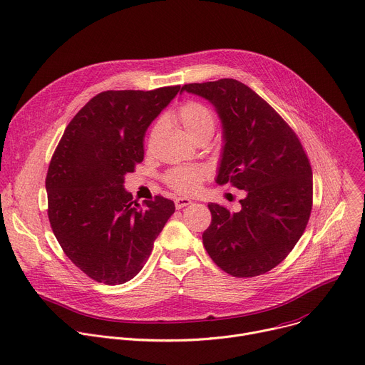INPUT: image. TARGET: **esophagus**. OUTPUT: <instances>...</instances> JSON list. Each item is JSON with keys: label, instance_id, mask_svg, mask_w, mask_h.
<instances>
[{"label": "esophagus", "instance_id": "esophagus-1", "mask_svg": "<svg viewBox=\"0 0 365 365\" xmlns=\"http://www.w3.org/2000/svg\"><path fill=\"white\" fill-rule=\"evenodd\" d=\"M190 202H192V201L189 200V197H176V200H175V205H176L178 210L185 208V207L189 205Z\"/></svg>", "mask_w": 365, "mask_h": 365}]
</instances>
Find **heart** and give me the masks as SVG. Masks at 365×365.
Wrapping results in <instances>:
<instances>
[{"mask_svg": "<svg viewBox=\"0 0 365 365\" xmlns=\"http://www.w3.org/2000/svg\"><path fill=\"white\" fill-rule=\"evenodd\" d=\"M175 118L192 140L202 135H212L215 128V116L212 110L197 101H185L180 103L175 110ZM160 126L161 122H157L153 126L150 141L155 137ZM207 176L208 170L204 165H179V168H173L164 175V182L178 193L187 195L200 189Z\"/></svg>", "mask_w": 365, "mask_h": 365, "instance_id": "heart-1", "label": "heart"}]
</instances>
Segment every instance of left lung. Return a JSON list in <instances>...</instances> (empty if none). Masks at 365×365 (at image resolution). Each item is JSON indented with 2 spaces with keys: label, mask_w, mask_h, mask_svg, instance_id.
<instances>
[{
  "label": "left lung",
  "mask_w": 365,
  "mask_h": 365,
  "mask_svg": "<svg viewBox=\"0 0 365 365\" xmlns=\"http://www.w3.org/2000/svg\"><path fill=\"white\" fill-rule=\"evenodd\" d=\"M207 98L222 123L224 148L217 183L246 190L242 210L208 204L202 242L210 257L236 278L267 274L294 249L313 205L309 157L291 126L246 84L221 78L185 84Z\"/></svg>",
  "instance_id": "left-lung-1"
}]
</instances>
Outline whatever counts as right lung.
<instances>
[{"label": "right lung", "mask_w": 365, "mask_h": 365, "mask_svg": "<svg viewBox=\"0 0 365 365\" xmlns=\"http://www.w3.org/2000/svg\"><path fill=\"white\" fill-rule=\"evenodd\" d=\"M180 86L108 90L94 96L65 128L46 175L48 217L63 253L106 285L134 278L175 212L155 196L143 207L125 190V175L144 160L150 123Z\"/></svg>", "instance_id": "obj_1"}]
</instances>
